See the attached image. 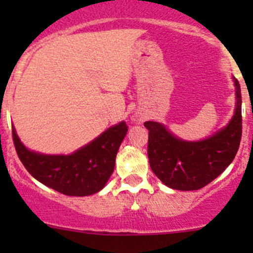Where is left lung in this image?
Returning <instances> with one entry per match:
<instances>
[{"label": "left lung", "mask_w": 253, "mask_h": 253, "mask_svg": "<svg viewBox=\"0 0 253 253\" xmlns=\"http://www.w3.org/2000/svg\"><path fill=\"white\" fill-rule=\"evenodd\" d=\"M234 84L236 88V108L233 119L224 128L203 141H182L159 122H144L149 131V165L168 187L180 191L200 190L231 164L242 133L241 89L235 78Z\"/></svg>", "instance_id": "8db88e82"}]
</instances>
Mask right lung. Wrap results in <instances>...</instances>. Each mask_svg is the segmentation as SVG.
<instances>
[{
    "label": "right lung",
    "instance_id": "add662e5",
    "mask_svg": "<svg viewBox=\"0 0 253 253\" xmlns=\"http://www.w3.org/2000/svg\"><path fill=\"white\" fill-rule=\"evenodd\" d=\"M126 122L110 127L89 144L70 155H48L27 149L12 127L20 162L33 177L66 196H90L105 186L127 133Z\"/></svg>",
    "mask_w": 253,
    "mask_h": 253
}]
</instances>
